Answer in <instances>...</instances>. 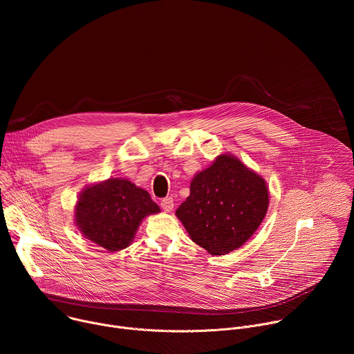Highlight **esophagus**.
I'll return each mask as SVG.
<instances>
[{
    "label": "esophagus",
    "mask_w": 354,
    "mask_h": 354,
    "mask_svg": "<svg viewBox=\"0 0 354 354\" xmlns=\"http://www.w3.org/2000/svg\"><path fill=\"white\" fill-rule=\"evenodd\" d=\"M161 209L164 212H171L174 209V198L172 197H165L161 200Z\"/></svg>",
    "instance_id": "esophagus-1"
}]
</instances>
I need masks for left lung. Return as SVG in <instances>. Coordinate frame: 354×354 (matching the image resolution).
Listing matches in <instances>:
<instances>
[{
  "mask_svg": "<svg viewBox=\"0 0 354 354\" xmlns=\"http://www.w3.org/2000/svg\"><path fill=\"white\" fill-rule=\"evenodd\" d=\"M269 205L265 180L231 156L197 174L176 216L192 241L210 255L243 245L263 221Z\"/></svg>",
  "mask_w": 354,
  "mask_h": 354,
  "instance_id": "1",
  "label": "left lung"
}]
</instances>
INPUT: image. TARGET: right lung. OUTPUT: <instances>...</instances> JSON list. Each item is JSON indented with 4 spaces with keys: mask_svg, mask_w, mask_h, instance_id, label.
<instances>
[{
    "mask_svg": "<svg viewBox=\"0 0 354 354\" xmlns=\"http://www.w3.org/2000/svg\"><path fill=\"white\" fill-rule=\"evenodd\" d=\"M158 212L144 189L126 179H109L82 192L75 221L86 239L115 252L130 245L145 216Z\"/></svg>",
    "mask_w": 354,
    "mask_h": 354,
    "instance_id": "1",
    "label": "right lung"
}]
</instances>
